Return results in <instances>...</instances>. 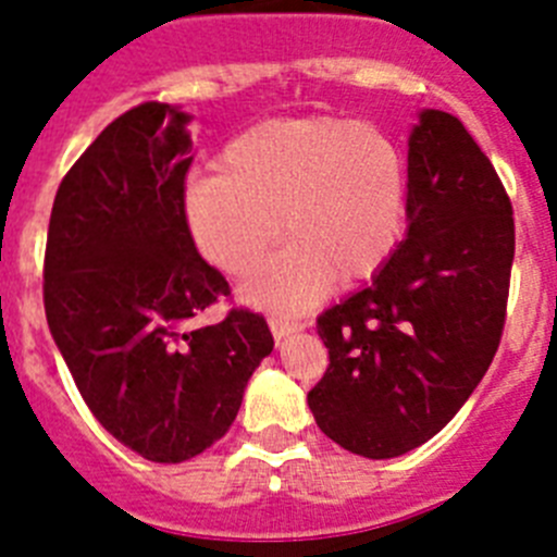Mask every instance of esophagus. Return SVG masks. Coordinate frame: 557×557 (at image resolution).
Segmentation results:
<instances>
[{
  "instance_id": "esophagus-1",
  "label": "esophagus",
  "mask_w": 557,
  "mask_h": 557,
  "mask_svg": "<svg viewBox=\"0 0 557 557\" xmlns=\"http://www.w3.org/2000/svg\"><path fill=\"white\" fill-rule=\"evenodd\" d=\"M304 326H307V323L289 321V318H270V332H273L275 339H284L293 332H301Z\"/></svg>"
}]
</instances>
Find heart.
I'll list each match as a JSON object with an SVG mask.
<instances>
[{
	"label": "heart",
	"instance_id": "heart-1",
	"mask_svg": "<svg viewBox=\"0 0 557 557\" xmlns=\"http://www.w3.org/2000/svg\"><path fill=\"white\" fill-rule=\"evenodd\" d=\"M184 225L206 262L248 275L284 234L282 256L245 298L278 312L307 309L329 282H368L393 259L407 223L405 156L385 131L343 116L268 120L239 133L218 175L184 191Z\"/></svg>",
	"mask_w": 557,
	"mask_h": 557
}]
</instances>
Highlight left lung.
I'll list each match as a JSON object with an SVG mask.
<instances>
[{
	"label": "left lung",
	"mask_w": 557,
	"mask_h": 557,
	"mask_svg": "<svg viewBox=\"0 0 557 557\" xmlns=\"http://www.w3.org/2000/svg\"><path fill=\"white\" fill-rule=\"evenodd\" d=\"M513 206L462 122L424 111L407 152V236L373 282L318 318L329 368L314 421L354 455L387 460L449 424L499 348Z\"/></svg>",
	"instance_id": "8db88e82"
}]
</instances>
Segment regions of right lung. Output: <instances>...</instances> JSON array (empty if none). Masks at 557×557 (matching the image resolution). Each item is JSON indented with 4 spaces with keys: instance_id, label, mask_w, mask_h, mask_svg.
Listing matches in <instances>:
<instances>
[{
    "instance_id": "add662e5",
    "label": "right lung",
    "mask_w": 557,
    "mask_h": 557,
    "mask_svg": "<svg viewBox=\"0 0 557 557\" xmlns=\"http://www.w3.org/2000/svg\"><path fill=\"white\" fill-rule=\"evenodd\" d=\"M178 106L141 102L97 136L58 186L44 253V309L88 410L152 462H184L234 424L273 351L262 314L231 295L184 225L191 139Z\"/></svg>"
}]
</instances>
